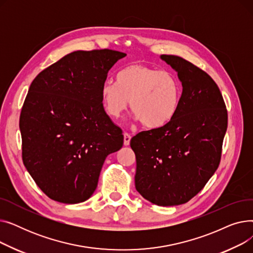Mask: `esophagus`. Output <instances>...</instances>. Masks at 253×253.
<instances>
[{
  "label": "esophagus",
  "mask_w": 253,
  "mask_h": 253,
  "mask_svg": "<svg viewBox=\"0 0 253 253\" xmlns=\"http://www.w3.org/2000/svg\"><path fill=\"white\" fill-rule=\"evenodd\" d=\"M130 139H131V135L129 133H127V132H125V133H124V144L129 145Z\"/></svg>",
  "instance_id": "obj_1"
}]
</instances>
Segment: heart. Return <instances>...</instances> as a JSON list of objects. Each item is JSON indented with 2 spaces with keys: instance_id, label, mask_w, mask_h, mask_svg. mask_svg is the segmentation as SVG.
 <instances>
[{
  "instance_id": "heart-1",
  "label": "heart",
  "mask_w": 253,
  "mask_h": 253,
  "mask_svg": "<svg viewBox=\"0 0 253 253\" xmlns=\"http://www.w3.org/2000/svg\"><path fill=\"white\" fill-rule=\"evenodd\" d=\"M101 99L110 116L118 118L128 108L147 127H161L178 109L181 86L170 72L141 63H131L119 71L117 82L108 80L101 86Z\"/></svg>"
}]
</instances>
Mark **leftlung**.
Instances as JSON below:
<instances>
[{"label": "left lung", "mask_w": 253, "mask_h": 253, "mask_svg": "<svg viewBox=\"0 0 253 253\" xmlns=\"http://www.w3.org/2000/svg\"><path fill=\"white\" fill-rule=\"evenodd\" d=\"M182 85L175 115L130 140L136 157L135 188L159 206L187 203L216 171L228 127L218 86L203 70L175 55H161Z\"/></svg>", "instance_id": "1"}]
</instances>
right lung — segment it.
<instances>
[{"mask_svg":"<svg viewBox=\"0 0 253 253\" xmlns=\"http://www.w3.org/2000/svg\"><path fill=\"white\" fill-rule=\"evenodd\" d=\"M126 54L75 51L40 73L23 102L22 161L42 192L60 203L94 193L105 158L123 147L122 129L106 115L101 86Z\"/></svg>","mask_w":253,"mask_h":253,"instance_id":"right-lung-1","label":"right lung"}]
</instances>
